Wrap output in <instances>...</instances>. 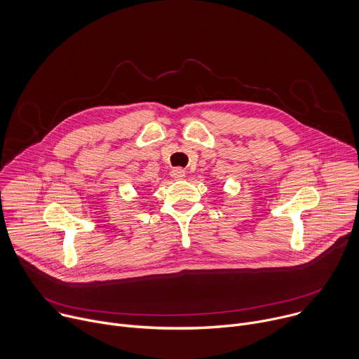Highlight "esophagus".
Masks as SVG:
<instances>
[{"label": "esophagus", "mask_w": 359, "mask_h": 359, "mask_svg": "<svg viewBox=\"0 0 359 359\" xmlns=\"http://www.w3.org/2000/svg\"><path fill=\"white\" fill-rule=\"evenodd\" d=\"M170 176H172L173 179H176V180H180V179H183V177L186 176V170L182 169V168H175V169H172Z\"/></svg>", "instance_id": "obj_1"}]
</instances>
